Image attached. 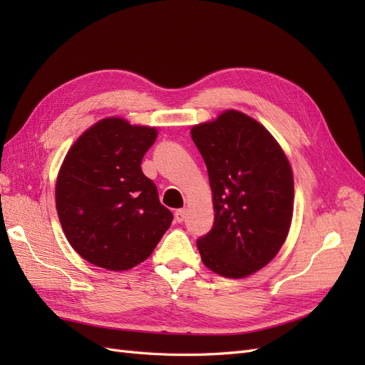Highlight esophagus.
Listing matches in <instances>:
<instances>
[{"label": "esophagus", "instance_id": "esophagus-1", "mask_svg": "<svg viewBox=\"0 0 365 365\" xmlns=\"http://www.w3.org/2000/svg\"><path fill=\"white\" fill-rule=\"evenodd\" d=\"M184 219H185V210L184 208L176 210V212H175V220H176V222H182Z\"/></svg>", "mask_w": 365, "mask_h": 365}]
</instances>
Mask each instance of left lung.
Here are the masks:
<instances>
[{
	"mask_svg": "<svg viewBox=\"0 0 365 365\" xmlns=\"http://www.w3.org/2000/svg\"><path fill=\"white\" fill-rule=\"evenodd\" d=\"M213 192L215 222L196 240L207 268L242 279L268 264L288 236L294 178L269 132L239 111L193 126Z\"/></svg>",
	"mask_w": 365,
	"mask_h": 365,
	"instance_id": "obj_1",
	"label": "left lung"
}]
</instances>
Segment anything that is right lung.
I'll return each instance as SVG.
<instances>
[{"label":"right lung","instance_id":"1","mask_svg":"<svg viewBox=\"0 0 365 365\" xmlns=\"http://www.w3.org/2000/svg\"><path fill=\"white\" fill-rule=\"evenodd\" d=\"M155 128L105 118L79 137L56 182V208L65 236L97 267L125 271L146 260L173 215L143 173L141 160Z\"/></svg>","mask_w":365,"mask_h":365}]
</instances>
